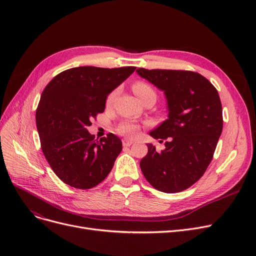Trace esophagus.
Here are the masks:
<instances>
[{
	"label": "esophagus",
	"mask_w": 256,
	"mask_h": 256,
	"mask_svg": "<svg viewBox=\"0 0 256 256\" xmlns=\"http://www.w3.org/2000/svg\"><path fill=\"white\" fill-rule=\"evenodd\" d=\"M134 142V140H130V139H124L122 140V144H124V146H130Z\"/></svg>",
	"instance_id": "1"
}]
</instances>
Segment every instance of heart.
Listing matches in <instances>:
<instances>
[{
  "label": "heart",
  "instance_id": "1",
  "mask_svg": "<svg viewBox=\"0 0 256 256\" xmlns=\"http://www.w3.org/2000/svg\"><path fill=\"white\" fill-rule=\"evenodd\" d=\"M132 88L134 93H135L136 96L139 98V100H142V98L148 96H156L154 89L148 83L144 82V80H137L136 83H134ZM117 93H118V89H115L109 94V96H108V98H106V104H110L113 102L115 96H117ZM117 130L120 134H122V135L132 137V136L137 135V132L140 130V126L132 120H126V121H124L122 124H120Z\"/></svg>",
  "mask_w": 256,
  "mask_h": 256
}]
</instances>
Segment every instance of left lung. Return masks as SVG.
I'll use <instances>...</instances> for the list:
<instances>
[{
    "instance_id": "left-lung-1",
    "label": "left lung",
    "mask_w": 256,
    "mask_h": 256,
    "mask_svg": "<svg viewBox=\"0 0 256 256\" xmlns=\"http://www.w3.org/2000/svg\"><path fill=\"white\" fill-rule=\"evenodd\" d=\"M138 74L163 90L168 119L150 132L166 140L160 152L148 143L141 160L143 176L154 189L178 193L193 186L212 162L223 128L222 104L217 89L198 72L138 68Z\"/></svg>"
}]
</instances>
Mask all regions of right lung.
Listing matches in <instances>:
<instances>
[{
  "label": "right lung",
  "instance_id": "obj_1",
  "mask_svg": "<svg viewBox=\"0 0 256 256\" xmlns=\"http://www.w3.org/2000/svg\"><path fill=\"white\" fill-rule=\"evenodd\" d=\"M136 67L80 66L57 74L46 85L36 110L42 152L56 176L76 189H91L110 173L122 150L121 140L108 134L94 139L87 128L102 113L106 96Z\"/></svg>",
  "mask_w": 256,
  "mask_h": 256
}]
</instances>
